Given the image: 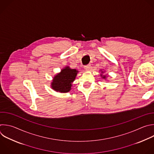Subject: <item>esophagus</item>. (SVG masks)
I'll return each instance as SVG.
<instances>
[{"label":"esophagus","instance_id":"34e87169","mask_svg":"<svg viewBox=\"0 0 154 154\" xmlns=\"http://www.w3.org/2000/svg\"><path fill=\"white\" fill-rule=\"evenodd\" d=\"M84 68H85V70H86V71H89V70L90 69V68H91V65H86V66H84Z\"/></svg>","mask_w":154,"mask_h":154}]
</instances>
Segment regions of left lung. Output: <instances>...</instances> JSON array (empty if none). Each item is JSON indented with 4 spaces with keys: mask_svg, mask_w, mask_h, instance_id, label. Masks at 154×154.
<instances>
[{
    "mask_svg": "<svg viewBox=\"0 0 154 154\" xmlns=\"http://www.w3.org/2000/svg\"><path fill=\"white\" fill-rule=\"evenodd\" d=\"M100 71H101V70H100ZM101 74H100V76L103 78V79H106V77H108V75H103V74L104 73V71H101Z\"/></svg>",
    "mask_w": 154,
    "mask_h": 154,
    "instance_id": "1",
    "label": "left lung"
}]
</instances>
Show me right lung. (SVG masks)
Returning a JSON list of instances; mask_svg holds the SVG:
<instances>
[{
    "mask_svg": "<svg viewBox=\"0 0 154 154\" xmlns=\"http://www.w3.org/2000/svg\"><path fill=\"white\" fill-rule=\"evenodd\" d=\"M79 71L75 69H71L66 66L60 72L55 75L51 82V86L53 89L61 93L70 91L72 83L74 81Z\"/></svg>",
    "mask_w": 154,
    "mask_h": 154,
    "instance_id": "right-lung-1",
    "label": "right lung"
}]
</instances>
